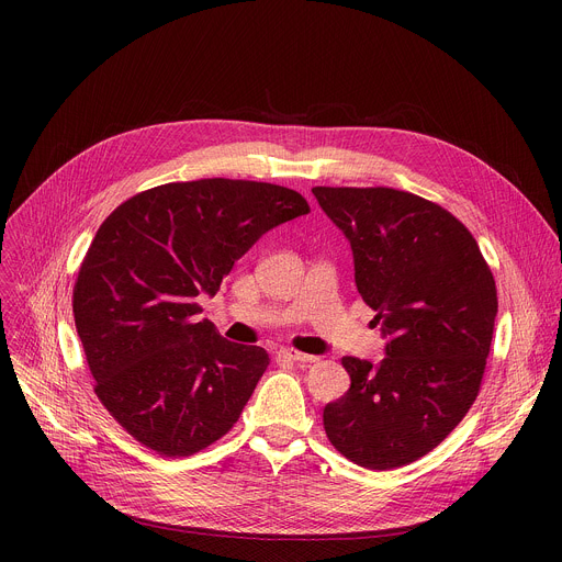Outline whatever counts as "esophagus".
I'll list each match as a JSON object with an SVG mask.
<instances>
[{
	"mask_svg": "<svg viewBox=\"0 0 562 562\" xmlns=\"http://www.w3.org/2000/svg\"><path fill=\"white\" fill-rule=\"evenodd\" d=\"M278 356L284 358V360H291V362H315V360H317L315 356L302 353V351H297V349H293V347H282V349L278 351Z\"/></svg>",
	"mask_w": 562,
	"mask_h": 562,
	"instance_id": "obj_1",
	"label": "esophagus"
}]
</instances>
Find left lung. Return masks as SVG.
Listing matches in <instances>:
<instances>
[{
  "instance_id": "8db88e82",
  "label": "left lung",
  "mask_w": 562,
  "mask_h": 562,
  "mask_svg": "<svg viewBox=\"0 0 562 562\" xmlns=\"http://www.w3.org/2000/svg\"><path fill=\"white\" fill-rule=\"evenodd\" d=\"M345 231L356 286L389 338L380 364L342 358L349 391L325 407L329 442L367 469L436 449L483 384L496 280L469 228L436 202L389 187H315Z\"/></svg>"
}]
</instances>
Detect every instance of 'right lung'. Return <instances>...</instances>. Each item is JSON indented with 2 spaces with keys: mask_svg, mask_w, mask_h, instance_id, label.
Returning a JSON list of instances; mask_svg holds the SVG:
<instances>
[{
  "mask_svg": "<svg viewBox=\"0 0 562 562\" xmlns=\"http://www.w3.org/2000/svg\"><path fill=\"white\" fill-rule=\"evenodd\" d=\"M308 213L286 187L169 182L122 202L72 286L93 391L117 425L167 458L193 456L237 423L269 353L224 340L198 313L269 228Z\"/></svg>",
  "mask_w": 562,
  "mask_h": 562,
  "instance_id": "obj_1",
  "label": "right lung"
}]
</instances>
